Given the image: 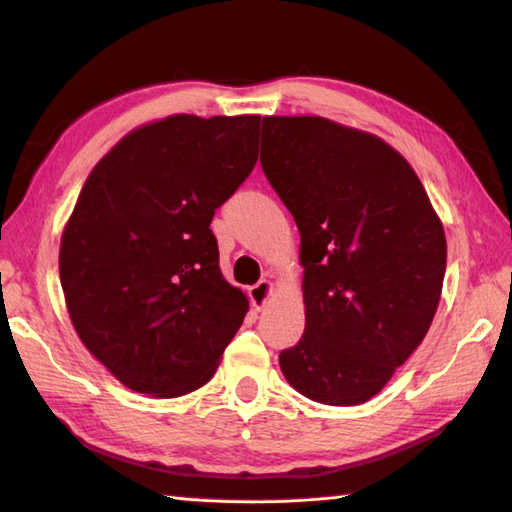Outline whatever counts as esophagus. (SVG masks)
<instances>
[{"instance_id":"34e87169","label":"esophagus","mask_w":512,"mask_h":512,"mask_svg":"<svg viewBox=\"0 0 512 512\" xmlns=\"http://www.w3.org/2000/svg\"><path fill=\"white\" fill-rule=\"evenodd\" d=\"M269 294H272V283L263 278V281H258L256 285L249 287V301L256 307V310H263Z\"/></svg>"}]
</instances>
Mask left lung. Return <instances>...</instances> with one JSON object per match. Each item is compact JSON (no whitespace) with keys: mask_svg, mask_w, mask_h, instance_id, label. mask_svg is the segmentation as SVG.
<instances>
[{"mask_svg":"<svg viewBox=\"0 0 512 512\" xmlns=\"http://www.w3.org/2000/svg\"><path fill=\"white\" fill-rule=\"evenodd\" d=\"M269 185L301 231L305 332L278 356L327 406H359L408 361L435 318L446 234L401 153L325 118H263Z\"/></svg>","mask_w":512,"mask_h":512,"instance_id":"left-lung-1","label":"left lung"}]
</instances>
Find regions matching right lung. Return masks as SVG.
<instances>
[{"label": "right lung", "mask_w": 512, "mask_h": 512, "mask_svg": "<svg viewBox=\"0 0 512 512\" xmlns=\"http://www.w3.org/2000/svg\"><path fill=\"white\" fill-rule=\"evenodd\" d=\"M258 115H171L95 165L64 229L60 281L82 343L127 388L205 385L247 314L209 229L258 160Z\"/></svg>", "instance_id": "right-lung-1"}]
</instances>
